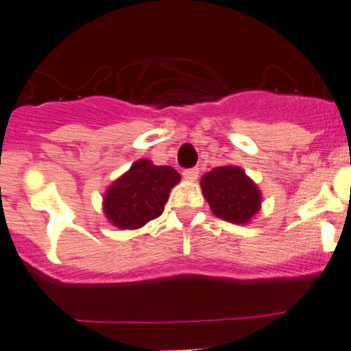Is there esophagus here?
Here are the masks:
<instances>
[{"instance_id": "1", "label": "esophagus", "mask_w": 351, "mask_h": 351, "mask_svg": "<svg viewBox=\"0 0 351 351\" xmlns=\"http://www.w3.org/2000/svg\"><path fill=\"white\" fill-rule=\"evenodd\" d=\"M197 176H199V168H189L183 171V178L190 180V182H195Z\"/></svg>"}]
</instances>
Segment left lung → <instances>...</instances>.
<instances>
[{
	"label": "left lung",
	"instance_id": "obj_1",
	"mask_svg": "<svg viewBox=\"0 0 351 351\" xmlns=\"http://www.w3.org/2000/svg\"><path fill=\"white\" fill-rule=\"evenodd\" d=\"M202 192L217 217L230 223H247L258 213L261 192L237 166H219L202 176Z\"/></svg>",
	"mask_w": 351,
	"mask_h": 351
}]
</instances>
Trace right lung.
Instances as JSON below:
<instances>
[{"mask_svg": "<svg viewBox=\"0 0 351 351\" xmlns=\"http://www.w3.org/2000/svg\"><path fill=\"white\" fill-rule=\"evenodd\" d=\"M180 175L169 166H156L149 159L135 162L104 195V214L123 230H135L165 210L169 192Z\"/></svg>", "mask_w": 351, "mask_h": 351, "instance_id": "1", "label": "right lung"}]
</instances>
